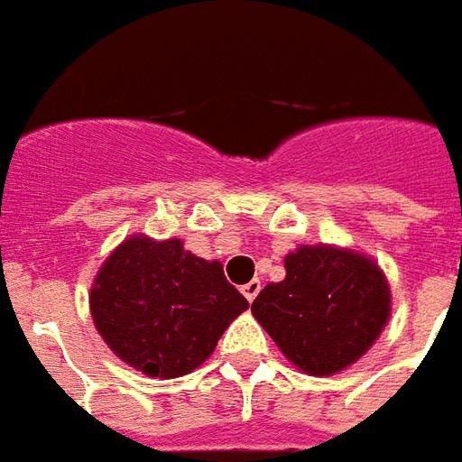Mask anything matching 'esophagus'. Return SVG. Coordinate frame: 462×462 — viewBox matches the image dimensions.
Instances as JSON below:
<instances>
[{"mask_svg": "<svg viewBox=\"0 0 462 462\" xmlns=\"http://www.w3.org/2000/svg\"><path fill=\"white\" fill-rule=\"evenodd\" d=\"M260 287H263V285H260V280H250L247 285H242V295H245V298L253 302V300L260 295Z\"/></svg>", "mask_w": 462, "mask_h": 462, "instance_id": "esophagus-1", "label": "esophagus"}]
</instances>
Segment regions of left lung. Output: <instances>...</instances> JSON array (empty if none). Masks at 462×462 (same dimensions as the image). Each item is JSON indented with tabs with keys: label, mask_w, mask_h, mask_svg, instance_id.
<instances>
[{
	"label": "left lung",
	"mask_w": 462,
	"mask_h": 462,
	"mask_svg": "<svg viewBox=\"0 0 462 462\" xmlns=\"http://www.w3.org/2000/svg\"><path fill=\"white\" fill-rule=\"evenodd\" d=\"M282 282L254 298L253 315L310 375L353 365L388 322L390 290L375 263L335 247H300Z\"/></svg>",
	"instance_id": "8db88e82"
}]
</instances>
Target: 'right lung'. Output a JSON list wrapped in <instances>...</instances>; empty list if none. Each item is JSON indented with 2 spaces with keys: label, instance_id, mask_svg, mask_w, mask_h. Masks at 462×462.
Wrapping results in <instances>:
<instances>
[{
  "label": "right lung",
  "instance_id": "1",
  "mask_svg": "<svg viewBox=\"0 0 462 462\" xmlns=\"http://www.w3.org/2000/svg\"><path fill=\"white\" fill-rule=\"evenodd\" d=\"M247 305L220 263L187 253L182 240L147 237L122 242L89 295L105 343L152 377H180L202 365Z\"/></svg>",
  "mask_w": 462,
  "mask_h": 462
}]
</instances>
